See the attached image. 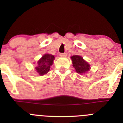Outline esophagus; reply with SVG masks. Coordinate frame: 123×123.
<instances>
[{
	"instance_id": "obj_1",
	"label": "esophagus",
	"mask_w": 123,
	"mask_h": 123,
	"mask_svg": "<svg viewBox=\"0 0 123 123\" xmlns=\"http://www.w3.org/2000/svg\"><path fill=\"white\" fill-rule=\"evenodd\" d=\"M60 56L61 57H65L67 56V54L66 53H63V54H60Z\"/></svg>"
}]
</instances>
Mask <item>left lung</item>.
Masks as SVG:
<instances>
[{"label":"left lung","mask_w":123,"mask_h":123,"mask_svg":"<svg viewBox=\"0 0 123 123\" xmlns=\"http://www.w3.org/2000/svg\"><path fill=\"white\" fill-rule=\"evenodd\" d=\"M73 66L78 73L84 74L87 73L91 69L90 65L86 61L83 59L82 56L79 55H73L71 57Z\"/></svg>","instance_id":"left-lung-1"}]
</instances>
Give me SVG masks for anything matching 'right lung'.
<instances>
[{
  "label": "right lung",
  "instance_id": "add662e5",
  "mask_svg": "<svg viewBox=\"0 0 123 123\" xmlns=\"http://www.w3.org/2000/svg\"><path fill=\"white\" fill-rule=\"evenodd\" d=\"M55 56L50 54H44L42 58L37 62L35 69L37 73L41 76L45 74L49 71L50 67L53 65Z\"/></svg>",
  "mask_w": 123,
  "mask_h": 123
}]
</instances>
